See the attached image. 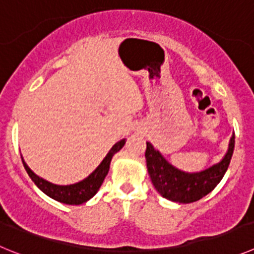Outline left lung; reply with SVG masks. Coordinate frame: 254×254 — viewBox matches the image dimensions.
<instances>
[{
	"mask_svg": "<svg viewBox=\"0 0 254 254\" xmlns=\"http://www.w3.org/2000/svg\"><path fill=\"white\" fill-rule=\"evenodd\" d=\"M234 143L235 136L233 134L227 153L218 163L200 172H185L172 166L158 149L147 141L145 161L150 181L159 195L167 200L180 204L195 202L211 192L221 181L229 167Z\"/></svg>",
	"mask_w": 254,
	"mask_h": 254,
	"instance_id": "left-lung-1",
	"label": "left lung"
}]
</instances>
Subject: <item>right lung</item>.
I'll return each mask as SVG.
<instances>
[{
	"label": "right lung",
	"instance_id": "obj_1",
	"mask_svg": "<svg viewBox=\"0 0 254 254\" xmlns=\"http://www.w3.org/2000/svg\"><path fill=\"white\" fill-rule=\"evenodd\" d=\"M125 141H127V139H122L120 141L114 144L113 148H111V149L109 150V153L106 154V157L102 159L101 163L97 166V168H96L90 176H87L84 180L77 182V184L64 185V186H63V185L52 184V182L47 181L44 178L39 177L36 173H34L33 171L29 168V166L25 163L22 157L21 159L27 175L30 176V178L33 180L34 184H35L39 189L42 190L45 195H48L49 197L53 198V200L63 202V204L81 205L83 204V202H86V201L90 200V198H92L93 196L96 195V192L99 191L102 182H104L105 177H106L107 173H109V170H110V163L114 154L118 153L119 150L124 147Z\"/></svg>",
	"mask_w": 254,
	"mask_h": 254
}]
</instances>
